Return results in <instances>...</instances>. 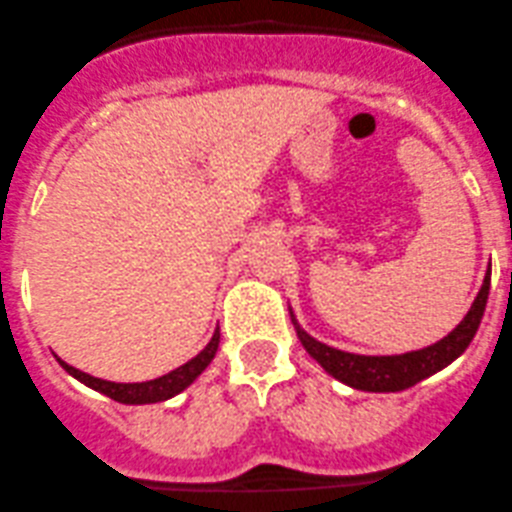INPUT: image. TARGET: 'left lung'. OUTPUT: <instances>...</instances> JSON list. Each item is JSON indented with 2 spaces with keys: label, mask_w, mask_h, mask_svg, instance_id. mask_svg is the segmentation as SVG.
<instances>
[{
  "label": "left lung",
  "mask_w": 512,
  "mask_h": 512,
  "mask_svg": "<svg viewBox=\"0 0 512 512\" xmlns=\"http://www.w3.org/2000/svg\"><path fill=\"white\" fill-rule=\"evenodd\" d=\"M490 294V269L485 274L483 286H480L478 296L472 301L470 311L465 319L452 329L447 337L440 342L430 344L425 349L405 354H387V357H372V354H352L334 349L329 344L316 342L311 334H306L296 321L294 311H291V321H294L296 337L304 344L306 352L324 367V372L332 374L339 382L349 384L362 392H402L407 387H415L422 379L432 377L435 372L445 369L447 364L455 362L467 347H470L472 337L478 332L480 319L485 314V304H488Z\"/></svg>",
  "instance_id": "obj_1"
}]
</instances>
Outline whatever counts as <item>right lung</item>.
I'll use <instances>...</instances> for the list:
<instances>
[{
  "label": "right lung",
  "mask_w": 512,
  "mask_h": 512,
  "mask_svg": "<svg viewBox=\"0 0 512 512\" xmlns=\"http://www.w3.org/2000/svg\"><path fill=\"white\" fill-rule=\"evenodd\" d=\"M218 342H221V332L216 329L211 342L206 344V349H203L201 354H196V357H193L191 362L183 364V367L173 369V372L163 374V377L158 379H150V382H107V379L90 377V374L70 367V364L62 362V359H57V362L62 364V369H65L67 374L80 379L82 384L92 387L95 392H102L105 397L115 399V402H123V405H153V402H165V399L175 397V394H180L186 387H191V384L201 377L203 369L211 364V359L216 357Z\"/></svg>",
  "instance_id": "1"
}]
</instances>
